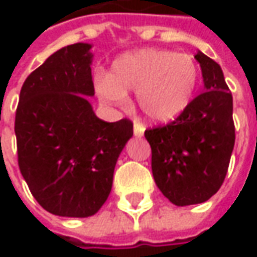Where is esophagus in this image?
Returning <instances> with one entry per match:
<instances>
[{"label":"esophagus","instance_id":"obj_1","mask_svg":"<svg viewBox=\"0 0 257 257\" xmlns=\"http://www.w3.org/2000/svg\"><path fill=\"white\" fill-rule=\"evenodd\" d=\"M133 133L136 137H142L144 134V125L139 121H136L133 125Z\"/></svg>","mask_w":257,"mask_h":257}]
</instances>
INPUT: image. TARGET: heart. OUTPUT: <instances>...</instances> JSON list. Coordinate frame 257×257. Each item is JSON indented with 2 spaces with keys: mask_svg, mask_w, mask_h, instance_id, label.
<instances>
[{
  "mask_svg": "<svg viewBox=\"0 0 257 257\" xmlns=\"http://www.w3.org/2000/svg\"><path fill=\"white\" fill-rule=\"evenodd\" d=\"M200 68L192 55L170 50L142 48L117 57L108 77L98 80L101 101L121 105L125 93L137 91V104L152 121L167 123L192 104Z\"/></svg>",
  "mask_w": 257,
  "mask_h": 257,
  "instance_id": "b5f03b06",
  "label": "heart"
}]
</instances>
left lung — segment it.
I'll list each match as a JSON object with an SVG mask.
<instances>
[{
    "label": "left lung",
    "mask_w": 257,
    "mask_h": 257,
    "mask_svg": "<svg viewBox=\"0 0 257 257\" xmlns=\"http://www.w3.org/2000/svg\"><path fill=\"white\" fill-rule=\"evenodd\" d=\"M194 58L204 91L173 123L144 133L154 182L176 206L203 203L217 193L234 147L233 97L222 68L202 51Z\"/></svg>",
    "instance_id": "8db88e82"
}]
</instances>
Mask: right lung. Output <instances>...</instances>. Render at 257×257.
Returning <instances> with one entry per match:
<instances>
[{
  "label": "right lung",
  "mask_w": 257,
  "mask_h": 257,
  "mask_svg": "<svg viewBox=\"0 0 257 257\" xmlns=\"http://www.w3.org/2000/svg\"><path fill=\"white\" fill-rule=\"evenodd\" d=\"M91 44L55 51L27 77L15 113L18 166L34 199L63 217L100 210L114 167L133 136L127 118L107 123L93 111Z\"/></svg>",
  "instance_id": "1"
}]
</instances>
